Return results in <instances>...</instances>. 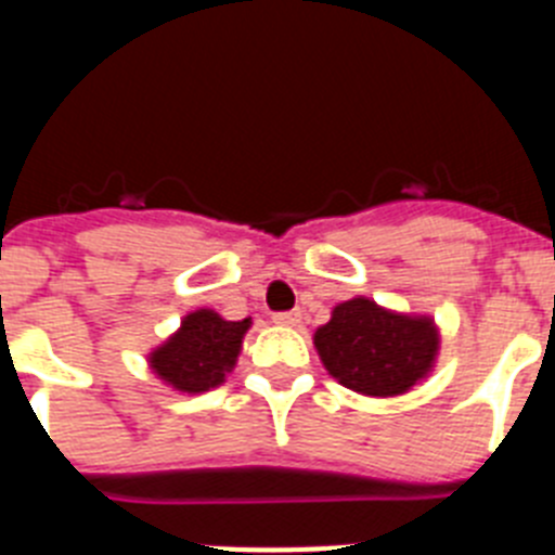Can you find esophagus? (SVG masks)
Instances as JSON below:
<instances>
[{
    "label": "esophagus",
    "mask_w": 555,
    "mask_h": 555,
    "mask_svg": "<svg viewBox=\"0 0 555 555\" xmlns=\"http://www.w3.org/2000/svg\"><path fill=\"white\" fill-rule=\"evenodd\" d=\"M272 320H274V325L297 327V325H300V311H283V313H274Z\"/></svg>",
    "instance_id": "obj_1"
}]
</instances>
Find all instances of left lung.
I'll return each mask as SVG.
<instances>
[{
	"label": "left lung",
	"instance_id": "left-lung-1",
	"mask_svg": "<svg viewBox=\"0 0 555 555\" xmlns=\"http://www.w3.org/2000/svg\"><path fill=\"white\" fill-rule=\"evenodd\" d=\"M313 347L345 389L386 400L434 375L442 331L428 313L395 311L358 294L333 306L331 320L313 331Z\"/></svg>",
	"mask_w": 555,
	"mask_h": 555
}]
</instances>
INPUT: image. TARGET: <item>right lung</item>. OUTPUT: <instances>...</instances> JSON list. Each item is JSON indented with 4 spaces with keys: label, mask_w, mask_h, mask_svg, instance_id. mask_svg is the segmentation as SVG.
Wrapping results in <instances>:
<instances>
[{
    "label": "right lung",
    "mask_w": 555,
    "mask_h": 555,
    "mask_svg": "<svg viewBox=\"0 0 555 555\" xmlns=\"http://www.w3.org/2000/svg\"><path fill=\"white\" fill-rule=\"evenodd\" d=\"M253 320L230 322L214 308H197L180 327L146 352V366L178 395H205L228 380L238 364Z\"/></svg>",
    "instance_id": "add662e5"
}]
</instances>
